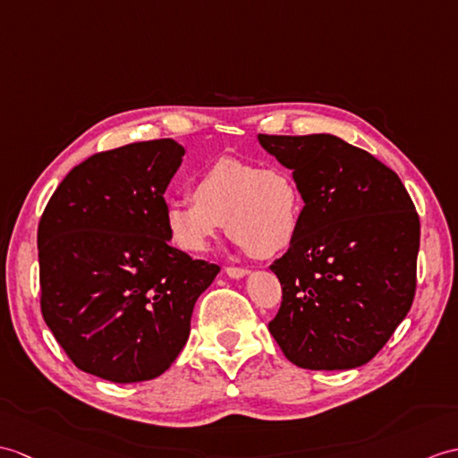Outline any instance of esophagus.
Segmentation results:
<instances>
[{
    "label": "esophagus",
    "instance_id": "34e87169",
    "mask_svg": "<svg viewBox=\"0 0 458 458\" xmlns=\"http://www.w3.org/2000/svg\"><path fill=\"white\" fill-rule=\"evenodd\" d=\"M225 273L228 275V277H232V279H243L250 271L243 269V267H226Z\"/></svg>",
    "mask_w": 458,
    "mask_h": 458
}]
</instances>
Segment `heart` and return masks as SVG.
I'll use <instances>...</instances> for the list:
<instances>
[{
    "label": "heart",
    "mask_w": 458,
    "mask_h": 458,
    "mask_svg": "<svg viewBox=\"0 0 458 458\" xmlns=\"http://www.w3.org/2000/svg\"><path fill=\"white\" fill-rule=\"evenodd\" d=\"M189 199L164 207V225L174 246L185 253L210 248L222 225L228 236L258 259H269L291 246L301 225V193L279 167H259L222 157L200 172Z\"/></svg>",
    "instance_id": "b5f03b06"
}]
</instances>
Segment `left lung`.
<instances>
[{"instance_id": "1", "label": "left lung", "mask_w": 458, "mask_h": 458, "mask_svg": "<svg viewBox=\"0 0 458 458\" xmlns=\"http://www.w3.org/2000/svg\"><path fill=\"white\" fill-rule=\"evenodd\" d=\"M258 140L291 169L304 200L291 248L271 265L283 302L269 332L296 367L365 365L416 294V207L390 167L334 134Z\"/></svg>"}]
</instances>
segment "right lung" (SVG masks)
I'll list each match as a JSON object with an SVG mask.
<instances>
[{"label": "right lung", "mask_w": 458, "mask_h": 458, "mask_svg": "<svg viewBox=\"0 0 458 458\" xmlns=\"http://www.w3.org/2000/svg\"><path fill=\"white\" fill-rule=\"evenodd\" d=\"M172 138L95 154L64 177L38 225L40 308L72 363L129 385L172 367L220 267L169 246Z\"/></svg>", "instance_id": "right-lung-1"}]
</instances>
